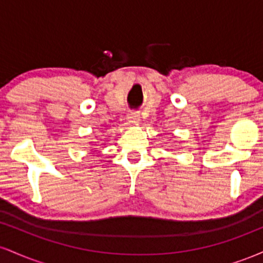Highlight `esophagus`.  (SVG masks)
<instances>
[{
    "instance_id": "esophagus-1",
    "label": "esophagus",
    "mask_w": 263,
    "mask_h": 263,
    "mask_svg": "<svg viewBox=\"0 0 263 263\" xmlns=\"http://www.w3.org/2000/svg\"><path fill=\"white\" fill-rule=\"evenodd\" d=\"M127 121L128 123H131V125H135V123H137L140 121V114L138 112H129L127 115Z\"/></svg>"
}]
</instances>
